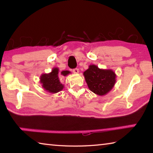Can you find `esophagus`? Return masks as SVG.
<instances>
[{
    "label": "esophagus",
    "instance_id": "esophagus-1",
    "mask_svg": "<svg viewBox=\"0 0 153 153\" xmlns=\"http://www.w3.org/2000/svg\"><path fill=\"white\" fill-rule=\"evenodd\" d=\"M73 72L75 74H77L79 73V69L77 68H75L73 69Z\"/></svg>",
    "mask_w": 153,
    "mask_h": 153
}]
</instances>
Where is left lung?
Here are the masks:
<instances>
[{"label":"left lung","mask_w":153,"mask_h":153,"mask_svg":"<svg viewBox=\"0 0 153 153\" xmlns=\"http://www.w3.org/2000/svg\"><path fill=\"white\" fill-rule=\"evenodd\" d=\"M84 76L89 89L99 96L107 94L116 82V75L113 70L100 69L95 65H90Z\"/></svg>","instance_id":"8db88e82"}]
</instances>
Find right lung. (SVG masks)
<instances>
[{
	"label": "right lung",
	"instance_id": "1",
	"mask_svg": "<svg viewBox=\"0 0 153 153\" xmlns=\"http://www.w3.org/2000/svg\"><path fill=\"white\" fill-rule=\"evenodd\" d=\"M70 71H61V76H66ZM59 68L55 67L49 74H44L40 76V83L44 89L51 93L59 92L63 89L64 86L61 84L59 77Z\"/></svg>",
	"mask_w": 153,
	"mask_h": 153
}]
</instances>
